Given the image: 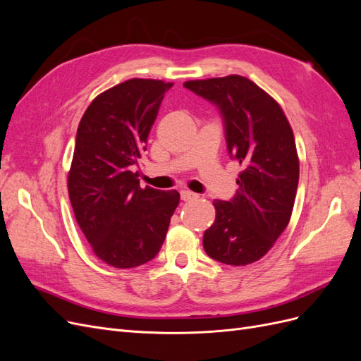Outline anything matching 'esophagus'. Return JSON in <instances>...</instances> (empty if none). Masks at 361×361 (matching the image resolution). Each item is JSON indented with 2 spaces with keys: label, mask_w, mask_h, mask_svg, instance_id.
Instances as JSON below:
<instances>
[{
  "label": "esophagus",
  "mask_w": 361,
  "mask_h": 361,
  "mask_svg": "<svg viewBox=\"0 0 361 361\" xmlns=\"http://www.w3.org/2000/svg\"><path fill=\"white\" fill-rule=\"evenodd\" d=\"M180 199H182L183 202H190V200L197 199V194L191 192V191H188V190H183V191H180Z\"/></svg>",
  "instance_id": "1"
}]
</instances>
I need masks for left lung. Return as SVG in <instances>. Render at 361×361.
<instances>
[{
    "label": "left lung",
    "instance_id": "obj_1",
    "mask_svg": "<svg viewBox=\"0 0 361 361\" xmlns=\"http://www.w3.org/2000/svg\"><path fill=\"white\" fill-rule=\"evenodd\" d=\"M183 87L218 108L228 155L244 167L233 199L214 200L216 216L203 235V248L226 265L253 264L290 220L300 178L292 128L280 105L245 76L187 81Z\"/></svg>",
    "mask_w": 361,
    "mask_h": 361
}]
</instances>
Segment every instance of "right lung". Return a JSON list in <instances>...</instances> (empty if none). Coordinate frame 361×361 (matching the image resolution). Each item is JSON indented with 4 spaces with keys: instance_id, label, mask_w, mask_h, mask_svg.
Wrapping results in <instances>:
<instances>
[{
    "instance_id": "obj_1",
    "label": "right lung",
    "mask_w": 361,
    "mask_h": 361,
    "mask_svg": "<svg viewBox=\"0 0 361 361\" xmlns=\"http://www.w3.org/2000/svg\"><path fill=\"white\" fill-rule=\"evenodd\" d=\"M171 82L128 80L94 97L78 130L68 178L76 223L114 268L154 259L179 204L178 191L141 188L135 167Z\"/></svg>"
}]
</instances>
